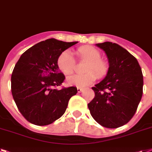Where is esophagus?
<instances>
[{
	"label": "esophagus",
	"instance_id": "34e87169",
	"mask_svg": "<svg viewBox=\"0 0 152 152\" xmlns=\"http://www.w3.org/2000/svg\"><path fill=\"white\" fill-rule=\"evenodd\" d=\"M83 91V88H81V87H77V91H78L79 93L82 92Z\"/></svg>",
	"mask_w": 152,
	"mask_h": 152
}]
</instances>
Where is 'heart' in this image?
Segmentation results:
<instances>
[{"label":"heart","mask_w":152,"mask_h":152,"mask_svg":"<svg viewBox=\"0 0 152 152\" xmlns=\"http://www.w3.org/2000/svg\"><path fill=\"white\" fill-rule=\"evenodd\" d=\"M77 55L80 59L87 61L85 67L83 75H72L67 78L69 84L76 86L78 87H87L93 83L98 77H102L107 72V65L104 61L101 60V54L99 50L90 46H84L78 48ZM57 65L58 69L64 75L69 76L73 72L76 67V61L72 53L69 50H64L59 55Z\"/></svg>","instance_id":"heart-1"}]
</instances>
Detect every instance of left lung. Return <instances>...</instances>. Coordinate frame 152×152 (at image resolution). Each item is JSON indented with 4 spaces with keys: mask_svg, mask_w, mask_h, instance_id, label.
Masks as SVG:
<instances>
[{
    "mask_svg": "<svg viewBox=\"0 0 152 152\" xmlns=\"http://www.w3.org/2000/svg\"><path fill=\"white\" fill-rule=\"evenodd\" d=\"M108 57L107 75L92 87L95 96L88 108L102 126L118 128L133 118L143 94V74L136 58L112 42L97 44Z\"/></svg>",
    "mask_w": 152,
    "mask_h": 152,
    "instance_id": "1",
    "label": "left lung"
}]
</instances>
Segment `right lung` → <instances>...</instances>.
<instances>
[{
    "mask_svg": "<svg viewBox=\"0 0 152 152\" xmlns=\"http://www.w3.org/2000/svg\"><path fill=\"white\" fill-rule=\"evenodd\" d=\"M77 43L53 38L41 41L26 50L15 65L11 78L12 96L29 123L37 126L54 123L77 93L75 87L55 89L65 80L57 65L59 55Z\"/></svg>",
    "mask_w": 152,
    "mask_h": 152,
    "instance_id": "right-lung-1",
    "label": "right lung"
}]
</instances>
